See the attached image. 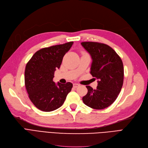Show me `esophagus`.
Returning <instances> with one entry per match:
<instances>
[{"label": "esophagus", "mask_w": 148, "mask_h": 148, "mask_svg": "<svg viewBox=\"0 0 148 148\" xmlns=\"http://www.w3.org/2000/svg\"><path fill=\"white\" fill-rule=\"evenodd\" d=\"M79 86V84H77V83H74L73 84V87L74 88H77V87H78Z\"/></svg>", "instance_id": "34e87169"}]
</instances>
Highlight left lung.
I'll use <instances>...</instances> for the list:
<instances>
[{
  "instance_id": "1",
  "label": "left lung",
  "mask_w": 148,
  "mask_h": 148,
  "mask_svg": "<svg viewBox=\"0 0 148 148\" xmlns=\"http://www.w3.org/2000/svg\"><path fill=\"white\" fill-rule=\"evenodd\" d=\"M81 44L92 58L90 73L98 79L96 89L86 86L88 93L83 97V101L91 108L104 109L115 101L122 89L123 62L114 49L107 44L97 42Z\"/></svg>"
}]
</instances>
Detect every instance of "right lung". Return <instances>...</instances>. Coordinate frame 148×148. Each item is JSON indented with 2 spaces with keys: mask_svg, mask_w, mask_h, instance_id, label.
I'll list each match as a JSON object with an SVG mask.
<instances>
[{
  "mask_svg": "<svg viewBox=\"0 0 148 148\" xmlns=\"http://www.w3.org/2000/svg\"><path fill=\"white\" fill-rule=\"evenodd\" d=\"M73 42L42 48L36 52L26 65L25 84L31 101L39 110L51 112L62 106L73 84L53 82L65 53Z\"/></svg>",
  "mask_w": 148,
  "mask_h": 148,
  "instance_id": "add662e5",
  "label": "right lung"
}]
</instances>
